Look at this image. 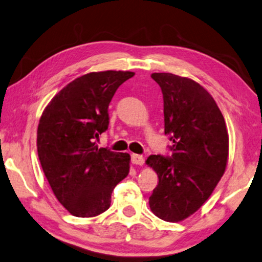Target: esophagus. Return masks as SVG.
<instances>
[{"label":"esophagus","instance_id":"obj_1","mask_svg":"<svg viewBox=\"0 0 262 262\" xmlns=\"http://www.w3.org/2000/svg\"><path fill=\"white\" fill-rule=\"evenodd\" d=\"M131 162H132V164H135V165H143L144 164V157L140 156V155L132 154L131 155Z\"/></svg>","mask_w":262,"mask_h":262}]
</instances>
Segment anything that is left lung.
Here are the masks:
<instances>
[{"instance_id": "obj_1", "label": "left lung", "mask_w": 262, "mask_h": 262, "mask_svg": "<svg viewBox=\"0 0 262 262\" xmlns=\"http://www.w3.org/2000/svg\"><path fill=\"white\" fill-rule=\"evenodd\" d=\"M164 98L165 135L171 157L152 155L146 164L159 183L148 204L162 220L178 223L203 206L223 177L228 158V132L212 96L190 78L155 72Z\"/></svg>"}]
</instances>
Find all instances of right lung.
<instances>
[{"label":"right lung","mask_w":262,"mask_h":262,"mask_svg":"<svg viewBox=\"0 0 262 262\" xmlns=\"http://www.w3.org/2000/svg\"><path fill=\"white\" fill-rule=\"evenodd\" d=\"M131 71L90 72L72 80L44 108L37 152L51 190L72 215L105 212L111 193L130 170V155L98 147L107 130L108 104Z\"/></svg>","instance_id":"1"}]
</instances>
